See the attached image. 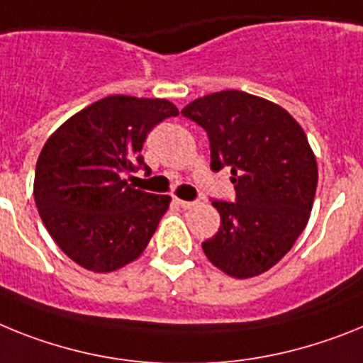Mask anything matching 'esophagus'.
Listing matches in <instances>:
<instances>
[{"label":"esophagus","mask_w":363,"mask_h":363,"mask_svg":"<svg viewBox=\"0 0 363 363\" xmlns=\"http://www.w3.org/2000/svg\"><path fill=\"white\" fill-rule=\"evenodd\" d=\"M177 205L181 206V208L188 210V208H194V206L197 205V201H182V199H175Z\"/></svg>","instance_id":"esophagus-1"}]
</instances>
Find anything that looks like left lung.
<instances>
[{
	"label": "left lung",
	"instance_id": "8db88e82",
	"mask_svg": "<svg viewBox=\"0 0 363 363\" xmlns=\"http://www.w3.org/2000/svg\"><path fill=\"white\" fill-rule=\"evenodd\" d=\"M182 116L205 129L210 167H230L236 191L234 203L212 201L221 225L203 251L227 275H260L308 223L318 164L306 135L282 106L240 90L199 97Z\"/></svg>",
	"mask_w": 363,
	"mask_h": 363
}]
</instances>
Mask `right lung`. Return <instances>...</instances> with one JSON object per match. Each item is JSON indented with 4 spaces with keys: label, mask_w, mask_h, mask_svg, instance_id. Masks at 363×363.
<instances>
[{
    "label": "right lung",
    "mask_w": 363,
    "mask_h": 363,
    "mask_svg": "<svg viewBox=\"0 0 363 363\" xmlns=\"http://www.w3.org/2000/svg\"><path fill=\"white\" fill-rule=\"evenodd\" d=\"M179 114L166 99L108 96L48 138L35 172V203L51 238L75 264L120 269L147 247L169 196L130 186L149 169L142 147L155 125Z\"/></svg>",
    "instance_id": "obj_1"
}]
</instances>
